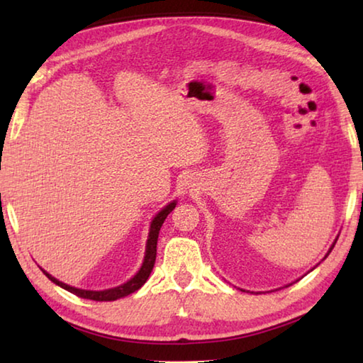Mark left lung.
Here are the masks:
<instances>
[{
  "label": "left lung",
  "instance_id": "8db88e82",
  "mask_svg": "<svg viewBox=\"0 0 363 363\" xmlns=\"http://www.w3.org/2000/svg\"><path fill=\"white\" fill-rule=\"evenodd\" d=\"M335 243H336V240H335ZM335 243L333 245H331V248H330V251H328V253H327V256L331 253V250H333V247H335ZM327 256H325V257H327ZM325 257H323V259H325Z\"/></svg>",
  "mask_w": 363,
  "mask_h": 363
}]
</instances>
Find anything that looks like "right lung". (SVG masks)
<instances>
[{
	"instance_id": "add662e5",
	"label": "right lung",
	"mask_w": 363,
	"mask_h": 363,
	"mask_svg": "<svg viewBox=\"0 0 363 363\" xmlns=\"http://www.w3.org/2000/svg\"><path fill=\"white\" fill-rule=\"evenodd\" d=\"M176 208V200L171 201L167 206L163 208L162 211H160L155 218L152 219V224H150V230H149V238H147V245H145V256H144V262L143 266H140L139 272L134 275L131 280H128L126 284H123L120 286H115V288H110V290H102V291H91V290H79V288L75 286H70L64 284V281H59L57 279H54L52 275H49L46 270H43V274L46 275V277L54 281V284L62 286L64 290L70 291L73 294H77L79 298H84V299H93V301H115V299H120V298H125L128 294H131L134 291H138L140 286H143L147 279H149V275L153 269V264H155V257H157V240H158V233L160 229H162V225L164 223V219H167L168 214L173 211Z\"/></svg>"
}]
</instances>
